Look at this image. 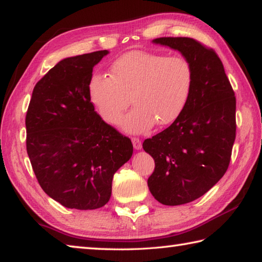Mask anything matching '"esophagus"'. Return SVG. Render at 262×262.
Returning a JSON list of instances; mask_svg holds the SVG:
<instances>
[{
  "mask_svg": "<svg viewBox=\"0 0 262 262\" xmlns=\"http://www.w3.org/2000/svg\"><path fill=\"white\" fill-rule=\"evenodd\" d=\"M132 142H133V146H134L136 150L142 149V142H141L140 139H137V137H133Z\"/></svg>",
  "mask_w": 262,
  "mask_h": 262,
  "instance_id": "34e87169",
  "label": "esophagus"
}]
</instances>
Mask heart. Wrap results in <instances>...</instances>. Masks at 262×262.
I'll return each instance as SVG.
<instances>
[{
  "mask_svg": "<svg viewBox=\"0 0 262 262\" xmlns=\"http://www.w3.org/2000/svg\"><path fill=\"white\" fill-rule=\"evenodd\" d=\"M111 77L94 74L89 80L90 99L104 120L132 134H144L157 123L166 126L183 112L193 84V69L181 56L158 52L129 51L113 61ZM132 98L130 99V97Z\"/></svg>",
  "mask_w": 262,
  "mask_h": 262,
  "instance_id": "obj_1",
  "label": "heart"
}]
</instances>
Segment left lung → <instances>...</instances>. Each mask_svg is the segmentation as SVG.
<instances>
[{"label": "left lung", "mask_w": 262, "mask_h": 262, "mask_svg": "<svg viewBox=\"0 0 262 262\" xmlns=\"http://www.w3.org/2000/svg\"><path fill=\"white\" fill-rule=\"evenodd\" d=\"M154 43L180 51L193 69L183 112L168 128L146 139L155 159L147 187L164 205H182L206 193L230 163L236 137V97L215 51L190 37H159Z\"/></svg>", "instance_id": "8db88e82"}]
</instances>
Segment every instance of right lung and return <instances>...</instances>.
I'll use <instances>...</instances> for the list:
<instances>
[{
	"instance_id": "add662e5",
	"label": "right lung",
	"mask_w": 262,
	"mask_h": 262,
	"mask_svg": "<svg viewBox=\"0 0 262 262\" xmlns=\"http://www.w3.org/2000/svg\"><path fill=\"white\" fill-rule=\"evenodd\" d=\"M107 50L69 57L35 84L26 113V149L43 191L68 208L110 201L113 175L130 159L128 137L103 120L88 93Z\"/></svg>"
}]
</instances>
